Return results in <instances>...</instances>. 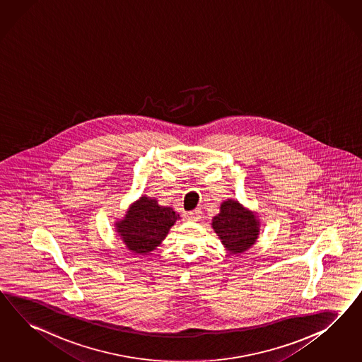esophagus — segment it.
<instances>
[{
  "instance_id": "34e87169",
  "label": "esophagus",
  "mask_w": 362,
  "mask_h": 362,
  "mask_svg": "<svg viewBox=\"0 0 362 362\" xmlns=\"http://www.w3.org/2000/svg\"><path fill=\"white\" fill-rule=\"evenodd\" d=\"M202 215H203V214H202L200 209H195V211L188 212L187 217H188V220H191V221H197V220L202 218Z\"/></svg>"
}]
</instances>
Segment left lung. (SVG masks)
Listing matches in <instances>:
<instances>
[{
  "mask_svg": "<svg viewBox=\"0 0 362 362\" xmlns=\"http://www.w3.org/2000/svg\"><path fill=\"white\" fill-rule=\"evenodd\" d=\"M220 209L221 212L214 217L212 226L221 243L233 255L247 250L258 237L259 224L255 216L235 200H226Z\"/></svg>",
  "mask_w": 362,
  "mask_h": 362,
  "instance_id": "1",
  "label": "left lung"
}]
</instances>
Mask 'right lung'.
Segmentation results:
<instances>
[{"mask_svg": "<svg viewBox=\"0 0 362 362\" xmlns=\"http://www.w3.org/2000/svg\"><path fill=\"white\" fill-rule=\"evenodd\" d=\"M177 218L179 215L173 208L159 206L156 199L142 196L127 217L117 223V232L129 250L146 255L162 243Z\"/></svg>", "mask_w": 362, "mask_h": 362, "instance_id": "add662e5", "label": "right lung"}]
</instances>
